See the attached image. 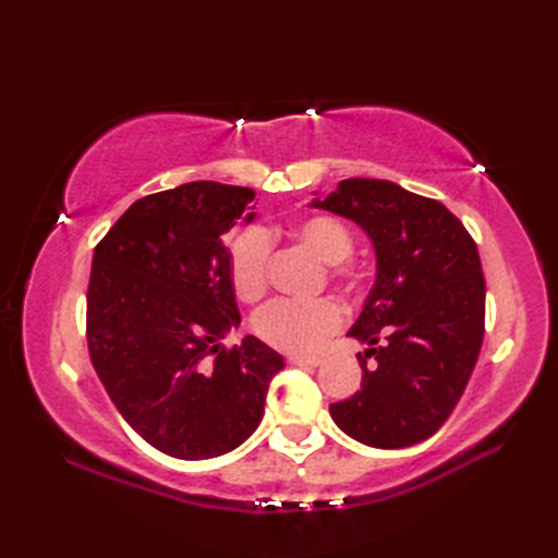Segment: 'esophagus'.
Here are the masks:
<instances>
[{
    "label": "esophagus",
    "mask_w": 558,
    "mask_h": 558,
    "mask_svg": "<svg viewBox=\"0 0 558 558\" xmlns=\"http://www.w3.org/2000/svg\"><path fill=\"white\" fill-rule=\"evenodd\" d=\"M288 364H292V366H322V360H318V357H288Z\"/></svg>",
    "instance_id": "obj_1"
}]
</instances>
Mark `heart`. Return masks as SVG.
Masks as SVG:
<instances>
[{"mask_svg": "<svg viewBox=\"0 0 558 558\" xmlns=\"http://www.w3.org/2000/svg\"><path fill=\"white\" fill-rule=\"evenodd\" d=\"M292 234L312 252L330 264V276L352 288L360 272L348 256L352 254V234L336 218L314 216L294 225ZM272 240L266 230L246 228L230 244V278L236 298L256 302L268 286V266ZM345 324V312L333 300H276L266 304L254 318L256 336L266 345L288 354H314Z\"/></svg>", "mask_w": 558, "mask_h": 558, "instance_id": "obj_1", "label": "heart"}]
</instances>
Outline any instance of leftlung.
<instances>
[{"label": "left lung", "mask_w": 558, "mask_h": 558, "mask_svg": "<svg viewBox=\"0 0 558 558\" xmlns=\"http://www.w3.org/2000/svg\"><path fill=\"white\" fill-rule=\"evenodd\" d=\"M316 208L350 218L376 248V280L350 336L362 388L330 405L354 441L408 448L450 417L484 338V272L477 244L434 198L386 180H342Z\"/></svg>", "instance_id": "obj_1"}]
</instances>
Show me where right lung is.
I'll return each mask as SVG.
<instances>
[{
  "label": "right lung",
  "instance_id": "obj_1",
  "mask_svg": "<svg viewBox=\"0 0 558 558\" xmlns=\"http://www.w3.org/2000/svg\"><path fill=\"white\" fill-rule=\"evenodd\" d=\"M252 201V189L218 182L144 196L93 254L90 362L129 426L165 456L204 460L246 441L286 364L254 336L220 345L240 326L222 234Z\"/></svg>",
  "mask_w": 558,
  "mask_h": 558
}]
</instances>
